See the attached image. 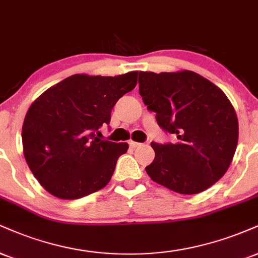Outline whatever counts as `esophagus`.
<instances>
[{
  "label": "esophagus",
  "instance_id": "1",
  "mask_svg": "<svg viewBox=\"0 0 258 258\" xmlns=\"http://www.w3.org/2000/svg\"><path fill=\"white\" fill-rule=\"evenodd\" d=\"M128 144H130V147H131L132 149L137 148L138 145H141V144H139V143H137V142H133V141H130V142H128Z\"/></svg>",
  "mask_w": 258,
  "mask_h": 258
}]
</instances>
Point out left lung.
Wrapping results in <instances>:
<instances>
[{
  "label": "left lung",
  "instance_id": "1",
  "mask_svg": "<svg viewBox=\"0 0 258 258\" xmlns=\"http://www.w3.org/2000/svg\"><path fill=\"white\" fill-rule=\"evenodd\" d=\"M139 95L175 143H151L145 167L157 184L182 195L207 190L227 172L238 144L235 110L221 89L191 71L139 72Z\"/></svg>",
  "mask_w": 258,
  "mask_h": 258
}]
</instances>
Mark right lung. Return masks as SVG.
I'll return each mask as SVG.
<instances>
[{
	"label": "right lung",
	"mask_w": 258,
	"mask_h": 258,
	"mask_svg": "<svg viewBox=\"0 0 258 258\" xmlns=\"http://www.w3.org/2000/svg\"><path fill=\"white\" fill-rule=\"evenodd\" d=\"M138 72L116 77L74 74L43 92L25 116L24 156L52 196L77 200L103 188L127 143L99 139L120 97L137 85Z\"/></svg>",
	"instance_id": "obj_1"
}]
</instances>
